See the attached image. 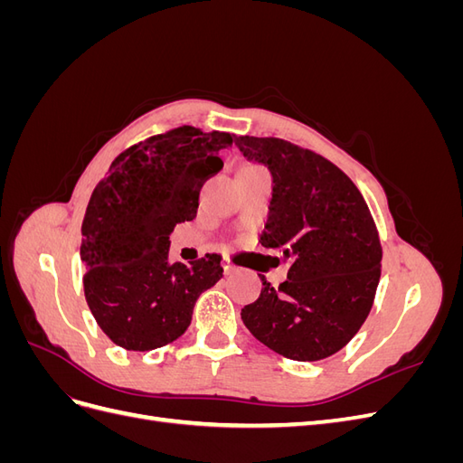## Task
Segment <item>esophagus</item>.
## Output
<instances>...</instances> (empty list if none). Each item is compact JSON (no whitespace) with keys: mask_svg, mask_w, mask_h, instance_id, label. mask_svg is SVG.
I'll list each match as a JSON object with an SVG mask.
<instances>
[{"mask_svg":"<svg viewBox=\"0 0 463 463\" xmlns=\"http://www.w3.org/2000/svg\"><path fill=\"white\" fill-rule=\"evenodd\" d=\"M222 269H223V272H226V274H232L235 270V264H233V260L230 257H223Z\"/></svg>","mask_w":463,"mask_h":463,"instance_id":"34e87169","label":"esophagus"}]
</instances>
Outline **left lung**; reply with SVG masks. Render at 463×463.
Instances as JSON below:
<instances>
[{"label": "left lung", "instance_id": "obj_1", "mask_svg": "<svg viewBox=\"0 0 463 463\" xmlns=\"http://www.w3.org/2000/svg\"><path fill=\"white\" fill-rule=\"evenodd\" d=\"M247 160L272 174L270 214L260 245L289 262L274 288L241 309L243 325L293 361L334 355L369 317L381 279L383 247L371 210L338 165L274 137H237ZM278 259V257H276Z\"/></svg>", "mask_w": 463, "mask_h": 463}]
</instances>
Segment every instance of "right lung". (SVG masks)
I'll return each instance as SVG.
<instances>
[{
  "mask_svg": "<svg viewBox=\"0 0 463 463\" xmlns=\"http://www.w3.org/2000/svg\"><path fill=\"white\" fill-rule=\"evenodd\" d=\"M233 141L184 125L123 150L94 187L80 228L82 284L98 326L119 347L150 352L177 340L201 293L222 278L220 255L172 264L167 250Z\"/></svg>",
  "mask_w": 463,
  "mask_h": 463,
  "instance_id": "right-lung-1",
  "label": "right lung"
}]
</instances>
